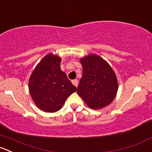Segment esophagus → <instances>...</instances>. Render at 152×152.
Here are the masks:
<instances>
[{
    "label": "esophagus",
    "instance_id": "34e87169",
    "mask_svg": "<svg viewBox=\"0 0 152 152\" xmlns=\"http://www.w3.org/2000/svg\"><path fill=\"white\" fill-rule=\"evenodd\" d=\"M72 83H73V85L76 87H77L78 85H79V82H78L77 79H74V80L72 81Z\"/></svg>",
    "mask_w": 152,
    "mask_h": 152
}]
</instances>
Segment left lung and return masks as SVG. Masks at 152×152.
<instances>
[{"label":"left lung","instance_id":"obj_1","mask_svg":"<svg viewBox=\"0 0 152 152\" xmlns=\"http://www.w3.org/2000/svg\"><path fill=\"white\" fill-rule=\"evenodd\" d=\"M82 77L77 94L92 109H101L112 102L118 91L117 76L102 58L91 54L81 58Z\"/></svg>","mask_w":152,"mask_h":152}]
</instances>
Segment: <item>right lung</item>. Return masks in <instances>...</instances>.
Returning a JSON list of instances; mask_svg holds the SVG:
<instances>
[{"label": "right lung", "mask_w": 152, "mask_h": 152, "mask_svg": "<svg viewBox=\"0 0 152 152\" xmlns=\"http://www.w3.org/2000/svg\"><path fill=\"white\" fill-rule=\"evenodd\" d=\"M61 58L52 53L45 56L37 64L29 80V91L36 106L45 112H56L67 97L76 92L64 72L61 70Z\"/></svg>", "instance_id": "right-lung-1"}]
</instances>
